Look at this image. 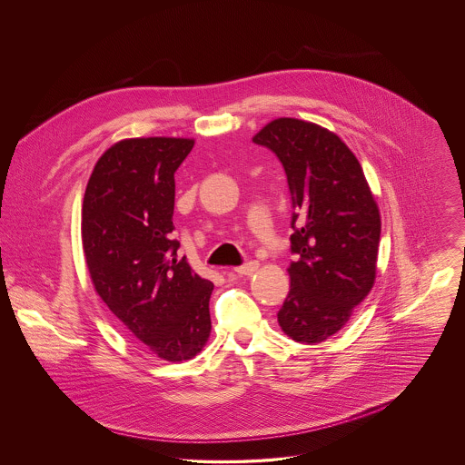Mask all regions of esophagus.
I'll list each match as a JSON object with an SVG mask.
<instances>
[{"mask_svg": "<svg viewBox=\"0 0 465 465\" xmlns=\"http://www.w3.org/2000/svg\"><path fill=\"white\" fill-rule=\"evenodd\" d=\"M258 266H260L258 262H249V263H245V265L236 266L234 272H236L238 275H251V273H254V272L258 270Z\"/></svg>", "mask_w": 465, "mask_h": 465, "instance_id": "1", "label": "esophagus"}]
</instances>
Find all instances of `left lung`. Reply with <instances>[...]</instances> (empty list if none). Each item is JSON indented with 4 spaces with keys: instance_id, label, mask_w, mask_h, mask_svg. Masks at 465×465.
Here are the masks:
<instances>
[{
    "instance_id": "1",
    "label": "left lung",
    "mask_w": 465,
    "mask_h": 465,
    "mask_svg": "<svg viewBox=\"0 0 465 465\" xmlns=\"http://www.w3.org/2000/svg\"><path fill=\"white\" fill-rule=\"evenodd\" d=\"M281 161L292 195L290 292L277 312L281 330L301 343L338 331L371 292L381 222L354 153L336 135L295 118L254 135Z\"/></svg>"
}]
</instances>
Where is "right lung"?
<instances>
[{
	"label": "right lung",
	"instance_id": "add662e5",
	"mask_svg": "<svg viewBox=\"0 0 465 465\" xmlns=\"http://www.w3.org/2000/svg\"><path fill=\"white\" fill-rule=\"evenodd\" d=\"M193 139L135 137L96 163L82 205V243L93 284L152 352L193 358L209 338L213 282L202 279L172 238L175 172Z\"/></svg>",
	"mask_w": 465,
	"mask_h": 465
}]
</instances>
